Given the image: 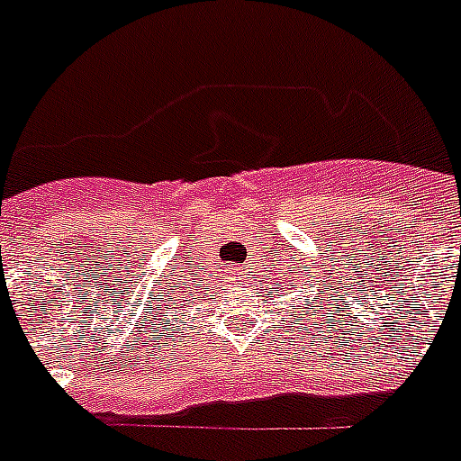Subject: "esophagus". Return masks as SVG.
Wrapping results in <instances>:
<instances>
[{
  "mask_svg": "<svg viewBox=\"0 0 461 461\" xmlns=\"http://www.w3.org/2000/svg\"><path fill=\"white\" fill-rule=\"evenodd\" d=\"M234 276L241 278V276H243V269H239V267H237V269H234Z\"/></svg>",
  "mask_w": 461,
  "mask_h": 461,
  "instance_id": "esophagus-1",
  "label": "esophagus"
}]
</instances>
